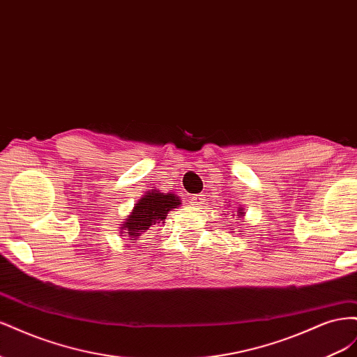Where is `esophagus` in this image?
Instances as JSON below:
<instances>
[{"label":"esophagus","instance_id":"obj_1","mask_svg":"<svg viewBox=\"0 0 357 357\" xmlns=\"http://www.w3.org/2000/svg\"><path fill=\"white\" fill-rule=\"evenodd\" d=\"M204 195H193L192 198H190V204L192 205H197V207H198V205H201V204H204Z\"/></svg>","mask_w":357,"mask_h":357}]
</instances>
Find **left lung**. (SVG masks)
<instances>
[{
  "mask_svg": "<svg viewBox=\"0 0 357 357\" xmlns=\"http://www.w3.org/2000/svg\"><path fill=\"white\" fill-rule=\"evenodd\" d=\"M228 208H229V205H228ZM236 214H238L240 218H243V215H244V208H243V207H240V208H238V211H236Z\"/></svg>",
  "mask_w": 357,
  "mask_h": 357,
  "instance_id": "obj_1",
  "label": "left lung"
}]
</instances>
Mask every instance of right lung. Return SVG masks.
I'll return each instance as SVG.
<instances>
[{
	"label": "right lung",
	"mask_w": 357,
	"mask_h": 357,
	"mask_svg": "<svg viewBox=\"0 0 357 357\" xmlns=\"http://www.w3.org/2000/svg\"><path fill=\"white\" fill-rule=\"evenodd\" d=\"M181 205L180 198L174 192H160L156 189L147 190L138 199L121 226V236H126L129 243H135L139 236L147 232L156 223H165L167 214ZM129 247V245H126Z\"/></svg>",
	"instance_id": "obj_1"
}]
</instances>
